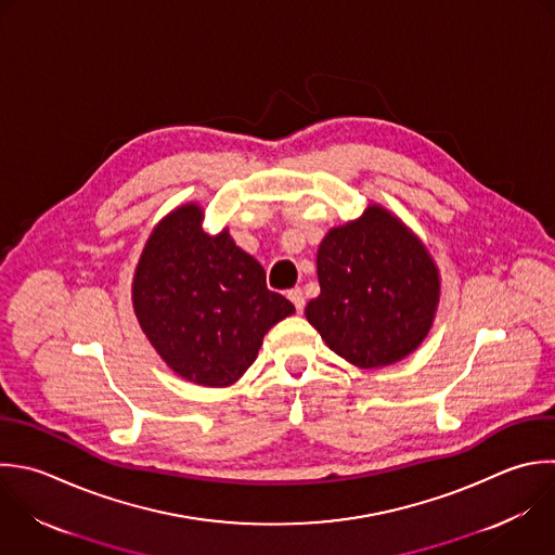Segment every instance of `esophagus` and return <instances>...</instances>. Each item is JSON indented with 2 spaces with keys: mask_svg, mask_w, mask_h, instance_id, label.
I'll return each mask as SVG.
<instances>
[{
  "mask_svg": "<svg viewBox=\"0 0 555 555\" xmlns=\"http://www.w3.org/2000/svg\"><path fill=\"white\" fill-rule=\"evenodd\" d=\"M288 299L293 301V306L297 308V312H301V310H304V306H306V295H304V291H301V288H293V291H288Z\"/></svg>",
  "mask_w": 555,
  "mask_h": 555,
  "instance_id": "1",
  "label": "esophagus"
}]
</instances>
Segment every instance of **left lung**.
Returning <instances> with one entry per match:
<instances>
[{
  "label": "left lung",
  "mask_w": 555,
  "mask_h": 555,
  "mask_svg": "<svg viewBox=\"0 0 555 555\" xmlns=\"http://www.w3.org/2000/svg\"><path fill=\"white\" fill-rule=\"evenodd\" d=\"M317 275L321 295L308 301L306 319L353 366L395 364L431 330L438 267L418 236L377 204L325 234Z\"/></svg>",
  "instance_id": "obj_1"
}]
</instances>
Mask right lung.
I'll list each match as a JSON object with an SVG mask.
<instances>
[{
	"label": "right lung",
	"instance_id": "1",
	"mask_svg": "<svg viewBox=\"0 0 555 555\" xmlns=\"http://www.w3.org/2000/svg\"><path fill=\"white\" fill-rule=\"evenodd\" d=\"M184 204L152 232L132 280L137 319L171 371L199 386H230L256 360L264 334L295 312L267 288L264 269L232 241L208 234Z\"/></svg>",
	"mask_w": 555,
	"mask_h": 555
}]
</instances>
